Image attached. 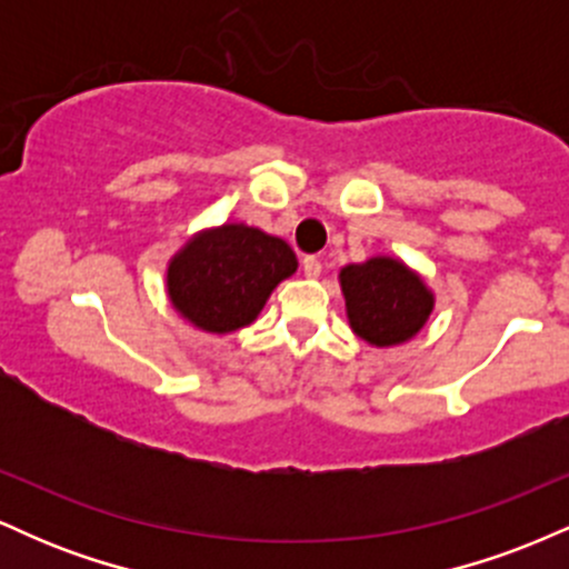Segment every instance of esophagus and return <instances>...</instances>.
I'll return each instance as SVG.
<instances>
[{"label": "esophagus", "mask_w": 569, "mask_h": 569, "mask_svg": "<svg viewBox=\"0 0 569 569\" xmlns=\"http://www.w3.org/2000/svg\"><path fill=\"white\" fill-rule=\"evenodd\" d=\"M302 270H305L307 278H318V276H321V270H323L321 259H318V257H305L302 259Z\"/></svg>", "instance_id": "1"}]
</instances>
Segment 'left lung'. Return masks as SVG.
<instances>
[{
	"mask_svg": "<svg viewBox=\"0 0 569 569\" xmlns=\"http://www.w3.org/2000/svg\"><path fill=\"white\" fill-rule=\"evenodd\" d=\"M350 329L375 348H393L422 331L436 297L420 272L396 257H371L339 270Z\"/></svg>",
	"mask_w": 569,
	"mask_h": 569,
	"instance_id": "1",
	"label": "left lung"
}]
</instances>
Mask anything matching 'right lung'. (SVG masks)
<instances>
[{"label":"right lung","instance_id":"add662e5","mask_svg":"<svg viewBox=\"0 0 569 569\" xmlns=\"http://www.w3.org/2000/svg\"><path fill=\"white\" fill-rule=\"evenodd\" d=\"M297 272V253L283 238L243 221L200 230L173 253L166 291L173 310L208 335L251 326L280 280Z\"/></svg>","mask_w":569,"mask_h":569}]
</instances>
